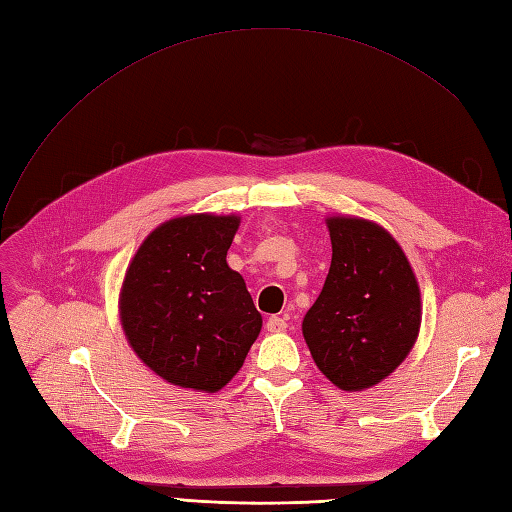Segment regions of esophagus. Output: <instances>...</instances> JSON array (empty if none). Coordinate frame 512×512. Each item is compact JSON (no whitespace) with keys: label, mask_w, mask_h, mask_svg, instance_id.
Listing matches in <instances>:
<instances>
[{"label":"esophagus","mask_w":512,"mask_h":512,"mask_svg":"<svg viewBox=\"0 0 512 512\" xmlns=\"http://www.w3.org/2000/svg\"><path fill=\"white\" fill-rule=\"evenodd\" d=\"M286 327H288V322L280 316H271L267 320V331H271V333H282V331H286Z\"/></svg>","instance_id":"34e87169"}]
</instances>
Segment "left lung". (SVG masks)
I'll use <instances>...</instances> for the list:
<instances>
[{
	"label": "left lung",
	"mask_w": 512,
	"mask_h": 512,
	"mask_svg": "<svg viewBox=\"0 0 512 512\" xmlns=\"http://www.w3.org/2000/svg\"><path fill=\"white\" fill-rule=\"evenodd\" d=\"M333 258L303 318L314 363L337 389L363 391L401 365L421 329V290L399 243L361 218H329Z\"/></svg>",
	"instance_id": "1"
}]
</instances>
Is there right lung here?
<instances>
[{
    "label": "right lung",
    "mask_w": 512,
    "mask_h": 512,
    "mask_svg": "<svg viewBox=\"0 0 512 512\" xmlns=\"http://www.w3.org/2000/svg\"><path fill=\"white\" fill-rule=\"evenodd\" d=\"M237 215L194 213L158 226L138 247L119 294L121 327L151 371L215 393L241 369L262 327L226 252Z\"/></svg>",
    "instance_id": "add662e5"
}]
</instances>
